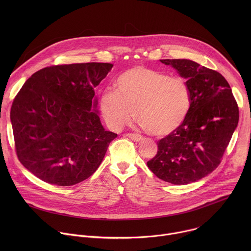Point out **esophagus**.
Returning <instances> with one entry per match:
<instances>
[{
  "instance_id": "esophagus-1",
  "label": "esophagus",
  "mask_w": 251,
  "mask_h": 251,
  "mask_svg": "<svg viewBox=\"0 0 251 251\" xmlns=\"http://www.w3.org/2000/svg\"><path fill=\"white\" fill-rule=\"evenodd\" d=\"M128 138H130L131 140H133V141H135V142H140V141H142L143 140V137L141 136V135H139V134H133V133H128L127 135H126Z\"/></svg>"
}]
</instances>
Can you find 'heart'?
<instances>
[{
    "label": "heart",
    "mask_w": 251,
    "mask_h": 251,
    "mask_svg": "<svg viewBox=\"0 0 251 251\" xmlns=\"http://www.w3.org/2000/svg\"><path fill=\"white\" fill-rule=\"evenodd\" d=\"M114 86L115 91H104L100 98L102 116L113 130H120L137 117L149 134L167 136L184 123L191 109L187 81L152 68H129L118 76Z\"/></svg>",
    "instance_id": "b5f03b06"
}]
</instances>
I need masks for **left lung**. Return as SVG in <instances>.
<instances>
[{
    "label": "left lung",
    "mask_w": 251,
    "mask_h": 251,
    "mask_svg": "<svg viewBox=\"0 0 251 251\" xmlns=\"http://www.w3.org/2000/svg\"><path fill=\"white\" fill-rule=\"evenodd\" d=\"M160 61L187 79L192 105L184 123L159 141L157 155L147 165L165 182L188 185L221 164L237 127L238 106L228 82L218 71L190 59Z\"/></svg>",
    "instance_id": "left-lung-1"
}]
</instances>
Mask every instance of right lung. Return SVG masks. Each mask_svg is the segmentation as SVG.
<instances>
[{
    "label": "right lung",
    "instance_id": "add662e5",
    "mask_svg": "<svg viewBox=\"0 0 251 251\" xmlns=\"http://www.w3.org/2000/svg\"><path fill=\"white\" fill-rule=\"evenodd\" d=\"M112 66L88 62L46 67L17 94L11 108L17 155L42 181L74 186L100 166L117 134L102 126L94 88Z\"/></svg>",
    "mask_w": 251,
    "mask_h": 251
}]
</instances>
